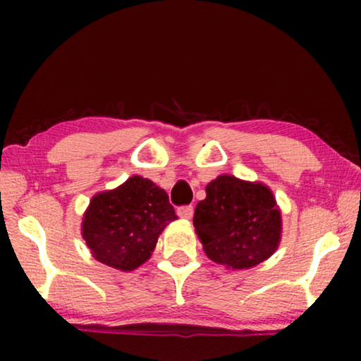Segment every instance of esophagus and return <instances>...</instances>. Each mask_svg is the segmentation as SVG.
Masks as SVG:
<instances>
[{
    "label": "esophagus",
    "mask_w": 361,
    "mask_h": 361,
    "mask_svg": "<svg viewBox=\"0 0 361 361\" xmlns=\"http://www.w3.org/2000/svg\"><path fill=\"white\" fill-rule=\"evenodd\" d=\"M177 215H179L180 219L189 220V219H192V215H194V207H192V205L177 207Z\"/></svg>",
    "instance_id": "obj_1"
}]
</instances>
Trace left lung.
Instances as JSON below:
<instances>
[{"label": "left lung", "instance_id": "1", "mask_svg": "<svg viewBox=\"0 0 361 361\" xmlns=\"http://www.w3.org/2000/svg\"><path fill=\"white\" fill-rule=\"evenodd\" d=\"M205 192L195 207L194 226L212 261L245 269L274 253L281 238V212L268 187L220 176Z\"/></svg>", "mask_w": 361, "mask_h": 361}]
</instances>
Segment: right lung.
<instances>
[{"label":"right lung","instance_id":"1","mask_svg":"<svg viewBox=\"0 0 361 361\" xmlns=\"http://www.w3.org/2000/svg\"><path fill=\"white\" fill-rule=\"evenodd\" d=\"M176 219L166 190L133 176L118 189L93 197L82 233L98 261L131 271L149 259L159 233Z\"/></svg>","mask_w":361,"mask_h":361}]
</instances>
